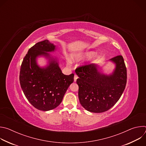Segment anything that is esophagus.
Returning <instances> with one entry per match:
<instances>
[{
  "instance_id": "obj_1",
  "label": "esophagus",
  "mask_w": 146,
  "mask_h": 146,
  "mask_svg": "<svg viewBox=\"0 0 146 146\" xmlns=\"http://www.w3.org/2000/svg\"><path fill=\"white\" fill-rule=\"evenodd\" d=\"M77 78H78V76H77L76 74H75V75H74V81L76 82Z\"/></svg>"
}]
</instances>
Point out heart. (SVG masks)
<instances>
[{"instance_id":"b5f03b06","label":"heart","mask_w":146,"mask_h":146,"mask_svg":"<svg viewBox=\"0 0 146 146\" xmlns=\"http://www.w3.org/2000/svg\"><path fill=\"white\" fill-rule=\"evenodd\" d=\"M95 53L96 52L94 51H87L85 52H78L73 54L72 56V58L76 61H79L80 60L92 57L95 54ZM67 64L69 65H70L72 64V60L70 57H68L67 58Z\"/></svg>"}]
</instances>
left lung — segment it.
<instances>
[{"instance_id": "left-lung-1", "label": "left lung", "mask_w": 146, "mask_h": 146, "mask_svg": "<svg viewBox=\"0 0 146 146\" xmlns=\"http://www.w3.org/2000/svg\"><path fill=\"white\" fill-rule=\"evenodd\" d=\"M114 65L109 74L99 64H92L77 68L78 98L81 106L92 113H103L111 109L121 96L127 84V69L123 57L109 60Z\"/></svg>"}]
</instances>
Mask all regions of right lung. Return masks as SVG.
<instances>
[{
  "label": "right lung",
  "mask_w": 146,
  "mask_h": 146,
  "mask_svg": "<svg viewBox=\"0 0 146 146\" xmlns=\"http://www.w3.org/2000/svg\"><path fill=\"white\" fill-rule=\"evenodd\" d=\"M56 50L57 47L49 40L40 41L28 50L21 66V87L31 105L40 110L48 111L58 107L74 81V74L62 73L58 59L49 53ZM41 57L46 60L45 66L37 63L38 58Z\"/></svg>",
  "instance_id": "add662e5"
}]
</instances>
